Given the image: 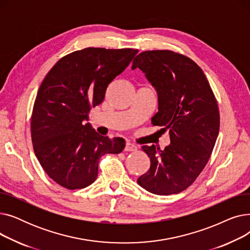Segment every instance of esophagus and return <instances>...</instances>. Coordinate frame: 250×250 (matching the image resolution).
Listing matches in <instances>:
<instances>
[{"label":"esophagus","instance_id":"34e87169","mask_svg":"<svg viewBox=\"0 0 250 250\" xmlns=\"http://www.w3.org/2000/svg\"><path fill=\"white\" fill-rule=\"evenodd\" d=\"M137 150H138V148H137L136 145H134V144L129 143V142H126L125 151H126V152H133V151H137Z\"/></svg>","mask_w":250,"mask_h":250}]
</instances>
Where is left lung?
<instances>
[{"label": "left lung", "mask_w": 250, "mask_h": 250, "mask_svg": "<svg viewBox=\"0 0 250 250\" xmlns=\"http://www.w3.org/2000/svg\"><path fill=\"white\" fill-rule=\"evenodd\" d=\"M140 69L158 96L154 125L169 130L170 144L160 151L142 149L150 158L148 171L138 185L159 195L188 188L203 171L219 134L217 100L202 69L171 50H148L138 55L132 70Z\"/></svg>", "instance_id": "obj_1"}]
</instances>
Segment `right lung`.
I'll return each mask as SVG.
<instances>
[{
    "label": "right lung",
    "instance_id": "add662e5",
    "mask_svg": "<svg viewBox=\"0 0 250 250\" xmlns=\"http://www.w3.org/2000/svg\"><path fill=\"white\" fill-rule=\"evenodd\" d=\"M138 49L87 47L62 58L38 89L31 117L34 153L46 174L68 189L84 188L98 174L105 154H118L123 138L99 135L89 123L109 83L122 74Z\"/></svg>",
    "mask_w": 250,
    "mask_h": 250
}]
</instances>
